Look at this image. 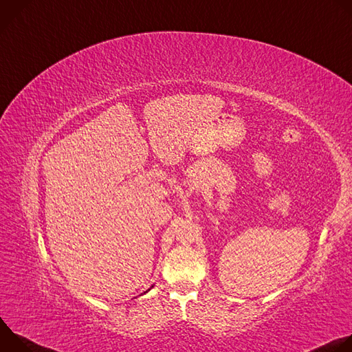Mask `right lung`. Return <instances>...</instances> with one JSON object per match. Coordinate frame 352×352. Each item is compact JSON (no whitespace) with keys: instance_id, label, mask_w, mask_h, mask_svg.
<instances>
[{"instance_id":"right-lung-1","label":"right lung","mask_w":352,"mask_h":352,"mask_svg":"<svg viewBox=\"0 0 352 352\" xmlns=\"http://www.w3.org/2000/svg\"><path fill=\"white\" fill-rule=\"evenodd\" d=\"M152 287H153V285H152ZM147 291H150V288H148V289H147ZM147 291H144V292H143V294H146V292H147ZM140 295H142V294H140Z\"/></svg>"}]
</instances>
